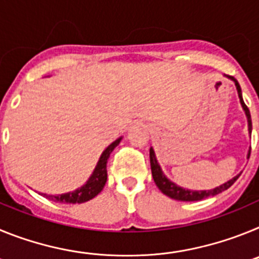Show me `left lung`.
I'll list each match as a JSON object with an SVG mask.
<instances>
[{"label":"left lung","instance_id":"left-lung-1","mask_svg":"<svg viewBox=\"0 0 259 259\" xmlns=\"http://www.w3.org/2000/svg\"><path fill=\"white\" fill-rule=\"evenodd\" d=\"M228 79L233 80L235 81V85H236L237 89V93H239V98H240V104H241L242 109L245 111V115L248 118V128H249V132H251V118H250V111H249L248 106L244 104V100H242V95H241V88H240V84L237 83V80L235 79L233 76H228ZM150 167H152V175H153V179H154V183L157 184V187L159 188V191L162 192L163 194L168 196L170 198H174V200H178V201H201L203 198H207V197H211V196H215V194H219L222 193L223 191L228 189L233 183L236 182L239 179V175H236L235 178H232L231 180H228L227 183H224V184L219 185L217 188L214 189H209V191H191V189H185L179 187V185H176L175 183L171 182L170 179H167L164 174L162 172L161 170V166L158 164L157 162V158H155L154 154V150L153 148H150ZM250 155V149H249L248 153V158Z\"/></svg>","mask_w":259,"mask_h":259}]
</instances>
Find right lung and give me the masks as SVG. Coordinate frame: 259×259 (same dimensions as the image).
Wrapping results in <instances>:
<instances>
[{
  "instance_id": "obj_1",
  "label": "right lung",
  "mask_w": 259,
  "mask_h": 259,
  "mask_svg": "<svg viewBox=\"0 0 259 259\" xmlns=\"http://www.w3.org/2000/svg\"><path fill=\"white\" fill-rule=\"evenodd\" d=\"M120 140H122V137H119L118 140L110 144L106 149L104 150V153L100 157V161H98L97 166H96L95 171H93V174L91 175L88 182L83 187H80V188H77L74 192H68V193L57 194V196H53V194H42V196L49 198V200L54 201V202L61 203H83L89 200H92L93 197H96L104 189L105 184H106L107 159H109L111 152L115 149V146L119 145Z\"/></svg>"
}]
</instances>
